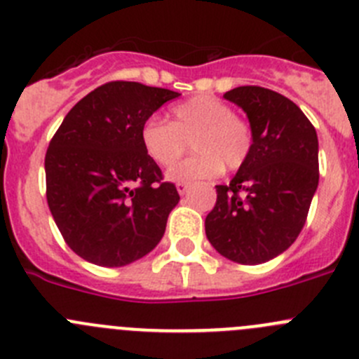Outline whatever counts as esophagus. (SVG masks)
Returning a JSON list of instances; mask_svg holds the SVG:
<instances>
[{
	"instance_id": "obj_1",
	"label": "esophagus",
	"mask_w": 359,
	"mask_h": 359,
	"mask_svg": "<svg viewBox=\"0 0 359 359\" xmlns=\"http://www.w3.org/2000/svg\"><path fill=\"white\" fill-rule=\"evenodd\" d=\"M187 189H189V184H186V182L177 184V191H179V195H186Z\"/></svg>"
}]
</instances>
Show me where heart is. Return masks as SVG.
Wrapping results in <instances>:
<instances>
[{"label": "heart", "instance_id": "b5f03b06", "mask_svg": "<svg viewBox=\"0 0 359 359\" xmlns=\"http://www.w3.org/2000/svg\"><path fill=\"white\" fill-rule=\"evenodd\" d=\"M187 141L196 156L170 170L168 177L177 182L216 179L223 168L241 170L253 152L255 133L229 102L214 95H196L175 104L168 111V122L149 118L140 129L147 157L161 168L172 166Z\"/></svg>", "mask_w": 359, "mask_h": 359}]
</instances>
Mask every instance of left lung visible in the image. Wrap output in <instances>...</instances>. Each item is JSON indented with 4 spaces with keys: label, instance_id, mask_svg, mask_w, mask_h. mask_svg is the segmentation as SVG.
<instances>
[{
    "label": "left lung",
    "instance_id": "obj_1",
    "mask_svg": "<svg viewBox=\"0 0 359 359\" xmlns=\"http://www.w3.org/2000/svg\"><path fill=\"white\" fill-rule=\"evenodd\" d=\"M246 111L255 147L205 217L209 243L237 264H262L285 251L306 223L319 184L316 127L290 99L262 86L225 95Z\"/></svg>",
    "mask_w": 359,
    "mask_h": 359
}]
</instances>
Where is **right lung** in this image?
I'll return each instance as SVG.
<instances>
[{
    "label": "right lung",
    "instance_id": "1",
    "mask_svg": "<svg viewBox=\"0 0 359 359\" xmlns=\"http://www.w3.org/2000/svg\"><path fill=\"white\" fill-rule=\"evenodd\" d=\"M180 93L109 81L63 118L46 152V196L67 246L88 262L120 267L157 246L180 196L147 157L140 129Z\"/></svg>",
    "mask_w": 359,
    "mask_h": 359
}]
</instances>
